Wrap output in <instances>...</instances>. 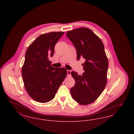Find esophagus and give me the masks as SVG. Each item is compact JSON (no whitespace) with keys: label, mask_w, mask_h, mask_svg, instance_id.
I'll return each mask as SVG.
<instances>
[{"label":"esophagus","mask_w":134,"mask_h":134,"mask_svg":"<svg viewBox=\"0 0 134 134\" xmlns=\"http://www.w3.org/2000/svg\"><path fill=\"white\" fill-rule=\"evenodd\" d=\"M67 76H71V71L69 70H67Z\"/></svg>","instance_id":"esophagus-1"}]
</instances>
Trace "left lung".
Returning <instances> with one entry per match:
<instances>
[{
    "label": "left lung",
    "mask_w": 134,
    "mask_h": 134,
    "mask_svg": "<svg viewBox=\"0 0 134 134\" xmlns=\"http://www.w3.org/2000/svg\"><path fill=\"white\" fill-rule=\"evenodd\" d=\"M66 35L75 47L77 59L84 58L82 75L72 71L75 85L70 89L73 99L82 105L95 101L107 82L108 60L100 38L90 29L81 27L69 31Z\"/></svg>",
    "instance_id": "8db88e82"
}]
</instances>
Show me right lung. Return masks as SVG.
<instances>
[{
    "instance_id": "obj_1",
    "label": "right lung",
    "mask_w": 134,
    "mask_h": 134,
    "mask_svg": "<svg viewBox=\"0 0 134 134\" xmlns=\"http://www.w3.org/2000/svg\"><path fill=\"white\" fill-rule=\"evenodd\" d=\"M64 32L41 34L29 45L25 54L21 75L30 97L42 103L51 101L67 76L65 68L51 66L54 46Z\"/></svg>"
}]
</instances>
